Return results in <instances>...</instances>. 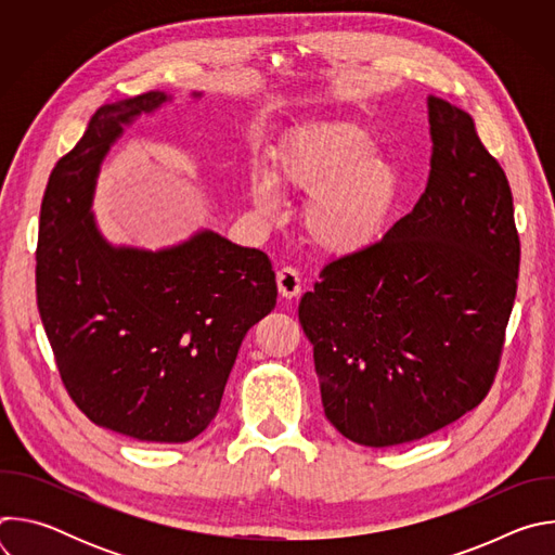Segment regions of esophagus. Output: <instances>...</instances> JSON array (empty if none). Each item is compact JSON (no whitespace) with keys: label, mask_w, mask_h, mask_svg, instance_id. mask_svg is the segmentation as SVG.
I'll return each mask as SVG.
<instances>
[{"label":"esophagus","mask_w":555,"mask_h":555,"mask_svg":"<svg viewBox=\"0 0 555 555\" xmlns=\"http://www.w3.org/2000/svg\"><path fill=\"white\" fill-rule=\"evenodd\" d=\"M276 285H279V294H281L283 298H296V296L300 294V287H302L298 270L292 268V266L281 268V270L276 272Z\"/></svg>","instance_id":"34e87169"}]
</instances>
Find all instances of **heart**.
Masks as SVG:
<instances>
[{
  "mask_svg": "<svg viewBox=\"0 0 555 555\" xmlns=\"http://www.w3.org/2000/svg\"><path fill=\"white\" fill-rule=\"evenodd\" d=\"M279 184L309 195L305 228L315 246L351 253L375 240L400 191V171L375 151L371 135L358 125L332 120L289 131L272 169L255 165L250 197L259 212L279 206Z\"/></svg>",
  "mask_w": 555,
  "mask_h": 555,
  "instance_id": "heart-1",
  "label": "heart"
}]
</instances>
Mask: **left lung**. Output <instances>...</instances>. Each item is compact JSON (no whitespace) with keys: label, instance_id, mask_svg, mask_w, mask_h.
<instances>
[{"label":"left lung","instance_id":"left-lung-1","mask_svg":"<svg viewBox=\"0 0 555 555\" xmlns=\"http://www.w3.org/2000/svg\"><path fill=\"white\" fill-rule=\"evenodd\" d=\"M430 176L379 242L330 261L298 305L327 420L386 448L477 409L516 298L520 242L505 171L474 120L428 96Z\"/></svg>","mask_w":555,"mask_h":555}]
</instances>
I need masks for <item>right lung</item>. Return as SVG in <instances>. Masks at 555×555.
<instances>
[{
    "mask_svg": "<svg viewBox=\"0 0 555 555\" xmlns=\"http://www.w3.org/2000/svg\"><path fill=\"white\" fill-rule=\"evenodd\" d=\"M167 101L146 92L103 105L52 169L37 305L78 409L138 441L184 443L215 420L244 336L276 305V276L266 253L212 230L157 253L101 234L92 199L105 155L125 125Z\"/></svg>",
    "mask_w": 555,
    "mask_h": 555,
    "instance_id": "obj_1",
    "label": "right lung"
}]
</instances>
